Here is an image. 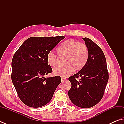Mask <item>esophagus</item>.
Masks as SVG:
<instances>
[{
  "label": "esophagus",
  "mask_w": 124,
  "mask_h": 124,
  "mask_svg": "<svg viewBox=\"0 0 124 124\" xmlns=\"http://www.w3.org/2000/svg\"><path fill=\"white\" fill-rule=\"evenodd\" d=\"M61 79H62V81H64L66 80V79L65 78H64V77H62L61 78Z\"/></svg>",
  "instance_id": "esophagus-1"
}]
</instances>
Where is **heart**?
<instances>
[{"label": "heart", "mask_w": 124, "mask_h": 124, "mask_svg": "<svg viewBox=\"0 0 124 124\" xmlns=\"http://www.w3.org/2000/svg\"><path fill=\"white\" fill-rule=\"evenodd\" d=\"M58 55L65 58V66L54 69L53 73L55 76L67 77L77 71L82 70L88 58V48L85 44L72 40H67L60 44L57 50ZM46 61L49 66L54 67L58 65L57 56L52 52L47 53Z\"/></svg>", "instance_id": "b5f03b06"}]
</instances>
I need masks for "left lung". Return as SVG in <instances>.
Returning <instances> with one entry per match:
<instances>
[{"label":"left lung","instance_id":"left-lung-1","mask_svg":"<svg viewBox=\"0 0 124 124\" xmlns=\"http://www.w3.org/2000/svg\"><path fill=\"white\" fill-rule=\"evenodd\" d=\"M83 39L88 48V58L82 70L69 78L72 86L68 94L75 105L87 108L94 106L102 99L108 80V73L101 49L90 39ZM78 78L81 79L77 80Z\"/></svg>","mask_w":124,"mask_h":124}]
</instances>
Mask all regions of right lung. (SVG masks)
Wrapping results in <instances>:
<instances>
[{"label": "right lung", "mask_w": 124, "mask_h": 124, "mask_svg": "<svg viewBox=\"0 0 124 124\" xmlns=\"http://www.w3.org/2000/svg\"><path fill=\"white\" fill-rule=\"evenodd\" d=\"M64 38L63 36L30 37L14 54L12 81L26 105L34 108L45 105L62 82L60 76H44L52 71L46 61L47 53Z\"/></svg>", "instance_id": "obj_1"}]
</instances>
